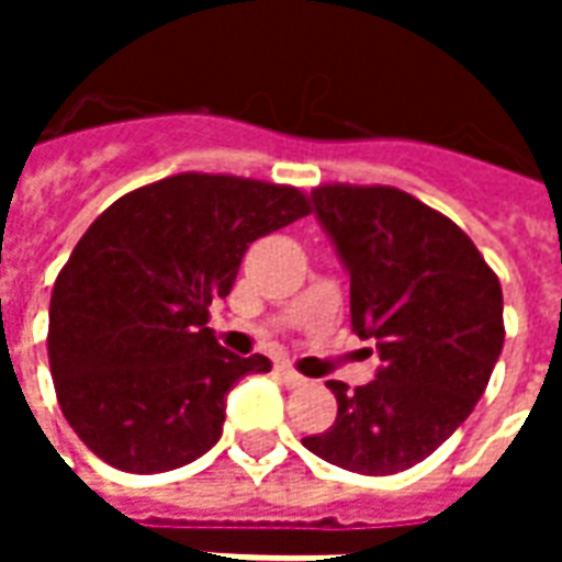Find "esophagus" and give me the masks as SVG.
I'll use <instances>...</instances> for the list:
<instances>
[{
  "mask_svg": "<svg viewBox=\"0 0 562 562\" xmlns=\"http://www.w3.org/2000/svg\"><path fill=\"white\" fill-rule=\"evenodd\" d=\"M277 373H280V379L289 389H304L306 385V379L301 376V373H294L292 367H277Z\"/></svg>",
  "mask_w": 562,
  "mask_h": 562,
  "instance_id": "esophagus-1",
  "label": "esophagus"
}]
</instances>
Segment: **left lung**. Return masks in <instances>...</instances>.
Returning a JSON list of instances; mask_svg holds the SVG:
<instances>
[{
	"mask_svg": "<svg viewBox=\"0 0 562 562\" xmlns=\"http://www.w3.org/2000/svg\"><path fill=\"white\" fill-rule=\"evenodd\" d=\"M313 213L349 270L352 330L376 340L379 373L349 391L304 446L361 475L430 458L467 422L503 352V289L482 252L439 210L394 186L325 183Z\"/></svg>",
	"mask_w": 562,
	"mask_h": 562,
	"instance_id": "obj_1",
	"label": "left lung"
}]
</instances>
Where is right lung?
Wrapping results in <instances>:
<instances>
[{
    "instance_id": "add662e5",
    "label": "right lung",
    "mask_w": 562,
    "mask_h": 562,
    "mask_svg": "<svg viewBox=\"0 0 562 562\" xmlns=\"http://www.w3.org/2000/svg\"><path fill=\"white\" fill-rule=\"evenodd\" d=\"M310 213L294 186L173 173L116 198L80 237L50 294L56 401L95 458L168 472L220 442L225 397L265 355L240 358L207 328L252 240Z\"/></svg>"
}]
</instances>
